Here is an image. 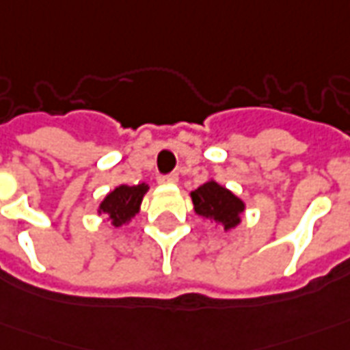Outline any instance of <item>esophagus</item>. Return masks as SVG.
I'll return each mask as SVG.
<instances>
[{"mask_svg": "<svg viewBox=\"0 0 350 350\" xmlns=\"http://www.w3.org/2000/svg\"><path fill=\"white\" fill-rule=\"evenodd\" d=\"M179 180V175L177 173H171V175H163V177H160V183H163V185H175Z\"/></svg>", "mask_w": 350, "mask_h": 350, "instance_id": "obj_1", "label": "esophagus"}]
</instances>
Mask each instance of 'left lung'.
Wrapping results in <instances>:
<instances>
[{
  "label": "left lung",
  "mask_w": 350,
  "mask_h": 350,
  "mask_svg": "<svg viewBox=\"0 0 350 350\" xmlns=\"http://www.w3.org/2000/svg\"><path fill=\"white\" fill-rule=\"evenodd\" d=\"M190 200L196 215L223 226L225 232L242 223L245 202L215 179H207L196 190H190Z\"/></svg>",
  "instance_id": "obj_1"
}]
</instances>
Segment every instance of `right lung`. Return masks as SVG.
Wrapping results in <instances>:
<instances>
[{"label":"right lung","mask_w":350,"mask_h":350,"mask_svg":"<svg viewBox=\"0 0 350 350\" xmlns=\"http://www.w3.org/2000/svg\"><path fill=\"white\" fill-rule=\"evenodd\" d=\"M148 185L141 183V185H118L114 190H110L106 194L103 202L98 204L97 213L98 215H106L110 225L122 226L129 223L139 211H141V204H143L144 194L148 192Z\"/></svg>","instance_id":"obj_1"}]
</instances>
